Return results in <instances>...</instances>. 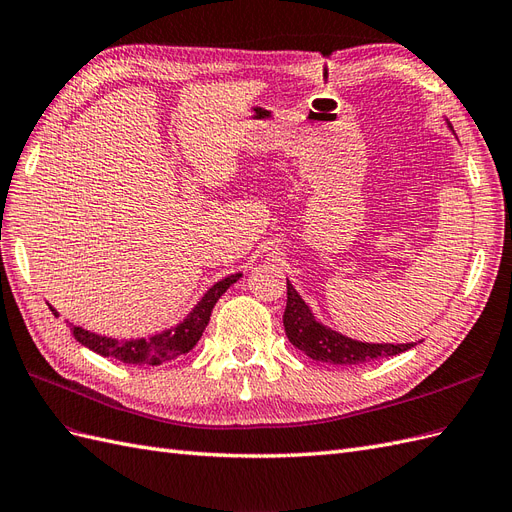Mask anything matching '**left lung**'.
<instances>
[{
    "instance_id": "1",
    "label": "left lung",
    "mask_w": 512,
    "mask_h": 512,
    "mask_svg": "<svg viewBox=\"0 0 512 512\" xmlns=\"http://www.w3.org/2000/svg\"><path fill=\"white\" fill-rule=\"evenodd\" d=\"M448 124V122H446ZM452 130V126L448 124ZM283 326L289 343L298 347L309 358L319 362L341 364V367H352V364H364L377 358L397 356L401 352L412 349L416 343H362L349 339L345 334L332 330L315 319L309 304L287 281V306L283 315Z\"/></svg>"
}]
</instances>
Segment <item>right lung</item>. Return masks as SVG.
<instances>
[{"label":"right lung","instance_id":"obj_1","mask_svg":"<svg viewBox=\"0 0 512 512\" xmlns=\"http://www.w3.org/2000/svg\"><path fill=\"white\" fill-rule=\"evenodd\" d=\"M240 272L225 276L218 283H214L203 298L193 306V311L184 317V321H180L178 326H173L169 330H163L158 334H152L148 339H130V341H118L111 337H102V334L90 332L79 326H68L72 337H75L81 345L90 347L92 352L105 356V358H115L126 364H163L169 360H175L182 354H188L191 349L197 345V341L201 339L203 330H206L210 315L214 304L218 302L225 291L240 279ZM49 309L53 311V315L57 317V313L53 306L49 304Z\"/></svg>","mask_w":512,"mask_h":512}]
</instances>
